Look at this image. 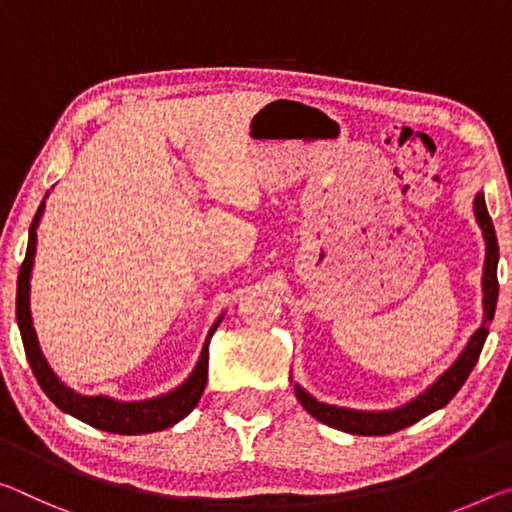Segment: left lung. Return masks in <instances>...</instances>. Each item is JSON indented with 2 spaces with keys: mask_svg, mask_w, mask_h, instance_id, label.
I'll return each mask as SVG.
<instances>
[{
  "mask_svg": "<svg viewBox=\"0 0 512 512\" xmlns=\"http://www.w3.org/2000/svg\"><path fill=\"white\" fill-rule=\"evenodd\" d=\"M474 212L478 218V225H481L483 237H485V269H483V305H485V321L483 326L474 332V337L469 339V344L465 351H462L456 364L440 376V380L426 389L424 394L417 396L415 401H410L408 405H403L399 410L392 412H358V410H344V408H335V405H326L314 401L305 389H300L298 385L294 387L296 399L300 405L310 412L314 419L323 421L337 431L351 433V435H389L401 431V428H408L412 424H417L419 419H424L431 415V412L444 408L453 396L458 394V389L465 385V380L472 373L474 364L478 362V355L483 351L485 337H488V328L494 316V307H497V296H499V280H497V262H499V243H497V234H494V225L492 218L488 214V207H485V198L483 193H478L474 200Z\"/></svg>",
  "mask_w": 512,
  "mask_h": 512,
  "instance_id": "8db88e82",
  "label": "left lung"
}]
</instances>
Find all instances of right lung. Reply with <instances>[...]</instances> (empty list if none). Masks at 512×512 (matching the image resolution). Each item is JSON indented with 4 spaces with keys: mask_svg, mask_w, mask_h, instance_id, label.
<instances>
[{
    "mask_svg": "<svg viewBox=\"0 0 512 512\" xmlns=\"http://www.w3.org/2000/svg\"><path fill=\"white\" fill-rule=\"evenodd\" d=\"M43 209H45V202H40L38 212L29 227L27 255H24V262L20 266L18 298H15V314H18L24 353H27V360L31 364V371H34L38 385L43 387V392L50 396V401L56 405V408H61L63 412H68V415L84 421V424L100 428V431H107V433L143 435V433L164 431V428L177 424V421L184 419L193 408H196L202 392H205L207 367H209V339H212L221 319H218L212 326V330H209L207 342H205V348H202V355L196 364V369H193L191 376L184 380V385L177 387L175 392L157 396V399H150V401H139V403H118V401L107 399V396L75 394L54 376V371L50 369V364H47V360L43 358V351H40L38 346L36 330L31 326L29 278H31V266H34V255H36V227Z\"/></svg>",
    "mask_w": 512,
    "mask_h": 512,
    "instance_id": "obj_1",
    "label": "right lung"
}]
</instances>
